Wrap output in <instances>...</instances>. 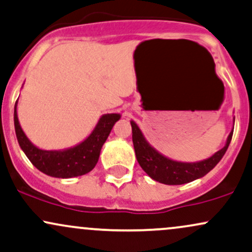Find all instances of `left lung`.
I'll return each mask as SVG.
<instances>
[{
    "label": "left lung",
    "mask_w": 252,
    "mask_h": 252,
    "mask_svg": "<svg viewBox=\"0 0 252 252\" xmlns=\"http://www.w3.org/2000/svg\"><path fill=\"white\" fill-rule=\"evenodd\" d=\"M233 124H235V118H233ZM131 126L133 146L139 165L153 180L166 185L186 184L208 174L225 155L233 134L232 129L227 135L225 146L217 151L210 158L200 161L184 162L173 160L157 151L146 140L141 129L133 120H131Z\"/></svg>",
    "instance_id": "8db88e82"
}]
</instances>
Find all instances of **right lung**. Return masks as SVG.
Returning a JSON list of instances; mask_svg holds the SVG:
<instances>
[{"label": "right lung", "mask_w": 252, "mask_h": 252, "mask_svg": "<svg viewBox=\"0 0 252 252\" xmlns=\"http://www.w3.org/2000/svg\"><path fill=\"white\" fill-rule=\"evenodd\" d=\"M120 118L119 113L103 114L81 143L63 150H42L32 144L23 132L17 118V101L14 107L15 133L21 150L38 171L55 178H73L91 172L99 160L102 145Z\"/></svg>", "instance_id": "obj_1"}]
</instances>
